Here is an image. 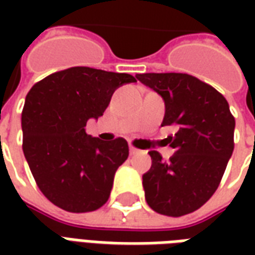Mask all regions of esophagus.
Listing matches in <instances>:
<instances>
[{
  "instance_id": "34e87169",
  "label": "esophagus",
  "mask_w": 255,
  "mask_h": 255,
  "mask_svg": "<svg viewBox=\"0 0 255 255\" xmlns=\"http://www.w3.org/2000/svg\"><path fill=\"white\" fill-rule=\"evenodd\" d=\"M129 153H131V155L138 154L139 149H136V147H133V146H129Z\"/></svg>"
}]
</instances>
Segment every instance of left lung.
<instances>
[{"label":"left lung","mask_w":255,"mask_h":255,"mask_svg":"<svg viewBox=\"0 0 255 255\" xmlns=\"http://www.w3.org/2000/svg\"><path fill=\"white\" fill-rule=\"evenodd\" d=\"M136 79L164 98L162 127L176 150L169 161L151 150V168L143 175L146 202L171 217L192 213L219 187L234 151L235 119L217 90L187 73H139Z\"/></svg>","instance_id":"left-lung-1"}]
</instances>
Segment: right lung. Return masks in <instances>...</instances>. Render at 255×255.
<instances>
[{
	"label": "right lung",
	"mask_w": 255,
	"mask_h": 255,
	"mask_svg": "<svg viewBox=\"0 0 255 255\" xmlns=\"http://www.w3.org/2000/svg\"><path fill=\"white\" fill-rule=\"evenodd\" d=\"M136 79L128 73L72 67L35 83L21 112L23 151L36 186L71 213L100 209L111 195L117 168L128 158L126 139L104 142L86 133L115 90Z\"/></svg>",
	"instance_id": "right-lung-1"
}]
</instances>
